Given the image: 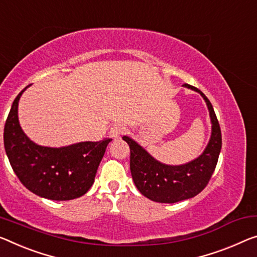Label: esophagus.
<instances>
[{
	"label": "esophagus",
	"instance_id": "34e87169",
	"mask_svg": "<svg viewBox=\"0 0 257 257\" xmlns=\"http://www.w3.org/2000/svg\"><path fill=\"white\" fill-rule=\"evenodd\" d=\"M125 131L126 128L123 125L115 124L111 128H110V137H111L112 139H118V138H120V136H123Z\"/></svg>",
	"mask_w": 257,
	"mask_h": 257
}]
</instances>
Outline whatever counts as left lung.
I'll use <instances>...</instances> for the list:
<instances>
[{"label":"left lung","mask_w":257,"mask_h":257,"mask_svg":"<svg viewBox=\"0 0 257 257\" xmlns=\"http://www.w3.org/2000/svg\"><path fill=\"white\" fill-rule=\"evenodd\" d=\"M185 87L199 92L206 101L210 113L212 132L202 155L184 165H167L149 155L131 138L123 137L130 146V169L134 184L142 195L161 203H175L199 194L210 180L222 148V133L214 108L208 97L194 86Z\"/></svg>","instance_id":"obj_1"}]
</instances>
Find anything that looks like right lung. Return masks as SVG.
Returning a JSON list of instances; mask_svg holds the SVG:
<instances>
[{
  "label": "right lung",
  "instance_id": "obj_1",
  "mask_svg": "<svg viewBox=\"0 0 257 257\" xmlns=\"http://www.w3.org/2000/svg\"><path fill=\"white\" fill-rule=\"evenodd\" d=\"M27 87L15 98L3 134L6 153L16 176L29 191L46 199L66 201L84 195L92 187L106 146L112 139L62 148L35 145L18 121V102Z\"/></svg>",
  "mask_w": 257,
  "mask_h": 257
}]
</instances>
